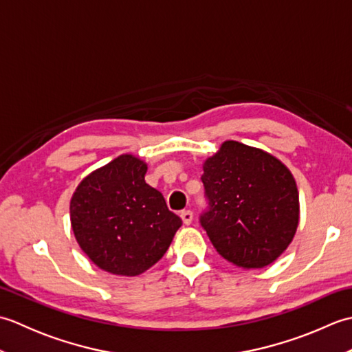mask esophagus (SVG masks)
<instances>
[{
	"mask_svg": "<svg viewBox=\"0 0 352 352\" xmlns=\"http://www.w3.org/2000/svg\"><path fill=\"white\" fill-rule=\"evenodd\" d=\"M182 219L184 226H190L192 221H193V213L190 210H184L182 212Z\"/></svg>",
	"mask_w": 352,
	"mask_h": 352,
	"instance_id": "obj_1",
	"label": "esophagus"
}]
</instances>
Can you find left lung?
<instances>
[{
  "label": "left lung",
  "mask_w": 352,
  "mask_h": 352,
  "mask_svg": "<svg viewBox=\"0 0 352 352\" xmlns=\"http://www.w3.org/2000/svg\"><path fill=\"white\" fill-rule=\"evenodd\" d=\"M203 169L208 207L199 222L216 251L243 269L271 265L300 222L292 172L263 149L236 140L223 142Z\"/></svg>",
  "instance_id": "8db88e82"
}]
</instances>
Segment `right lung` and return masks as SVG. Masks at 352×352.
Returning <instances> with one entry per match:
<instances>
[{
	"instance_id": "obj_1",
	"label": "right lung",
	"mask_w": 352,
	"mask_h": 352,
	"mask_svg": "<svg viewBox=\"0 0 352 352\" xmlns=\"http://www.w3.org/2000/svg\"><path fill=\"white\" fill-rule=\"evenodd\" d=\"M146 163L122 154L94 170L71 199L80 248L100 269L134 276L159 261L182 227L162 193L145 183Z\"/></svg>"
}]
</instances>
